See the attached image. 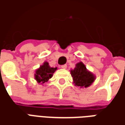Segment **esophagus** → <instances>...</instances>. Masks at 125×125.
Listing matches in <instances>:
<instances>
[{"label":"esophagus","instance_id":"1","mask_svg":"<svg viewBox=\"0 0 125 125\" xmlns=\"http://www.w3.org/2000/svg\"><path fill=\"white\" fill-rule=\"evenodd\" d=\"M61 68H62V69H66V68H67V65H65V64L62 65V66H61Z\"/></svg>","mask_w":125,"mask_h":125}]
</instances>
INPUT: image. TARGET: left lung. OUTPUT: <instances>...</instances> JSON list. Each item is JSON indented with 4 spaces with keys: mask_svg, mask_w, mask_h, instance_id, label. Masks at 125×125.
<instances>
[{
    "mask_svg": "<svg viewBox=\"0 0 125 125\" xmlns=\"http://www.w3.org/2000/svg\"><path fill=\"white\" fill-rule=\"evenodd\" d=\"M71 75L73 78V84L80 88H87L94 82L96 77L94 74L88 70L82 62L76 63L73 70H70Z\"/></svg>",
    "mask_w": 125,
    "mask_h": 125,
    "instance_id": "1",
    "label": "left lung"
}]
</instances>
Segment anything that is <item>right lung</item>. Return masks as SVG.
I'll return each mask as SVG.
<instances>
[{
  "instance_id": "obj_1",
  "label": "right lung",
  "mask_w": 125,
  "mask_h": 125,
  "mask_svg": "<svg viewBox=\"0 0 125 125\" xmlns=\"http://www.w3.org/2000/svg\"><path fill=\"white\" fill-rule=\"evenodd\" d=\"M57 68H51L49 65V63L45 62L43 65L40 66L35 71V79L37 83L41 84H43L45 82L49 80V79L52 78L53 74L56 71Z\"/></svg>"
}]
</instances>
